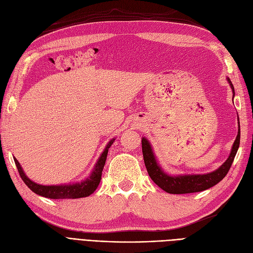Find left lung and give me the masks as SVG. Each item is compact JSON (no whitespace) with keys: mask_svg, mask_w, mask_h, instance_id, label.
Listing matches in <instances>:
<instances>
[{"mask_svg":"<svg viewBox=\"0 0 253 253\" xmlns=\"http://www.w3.org/2000/svg\"><path fill=\"white\" fill-rule=\"evenodd\" d=\"M228 82L230 83L232 88V93L234 97V87L230 79L227 78ZM241 139V129H240V121H239V132L232 145L231 153L226 162L221 165L217 170L207 174H193V175H177L171 176L162 170V168L157 164L156 157L153 153L152 147L147 138H142V154L143 160L147 171L150 175L151 179L154 181L156 185L165 190L166 192L171 194H186V193H194L201 192V191L209 189L215 186L221 179H223L227 173L230 170V167L233 163L234 157L236 155L237 149L240 147Z\"/></svg>","mask_w":253,"mask_h":253,"instance_id":"obj_1","label":"left lung"}]
</instances>
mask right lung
<instances>
[{
    "instance_id": "1",
    "label": "right lung",
    "mask_w": 253,
    "mask_h": 253,
    "mask_svg": "<svg viewBox=\"0 0 253 253\" xmlns=\"http://www.w3.org/2000/svg\"><path fill=\"white\" fill-rule=\"evenodd\" d=\"M115 138L110 140V142L106 144L104 151L102 152L101 156L99 157L98 162L94 168L93 172L86 179L82 180L81 182L76 183H70V185H59V186H43L36 183L35 181L30 180L27 176L25 175L24 171H23L21 165L14 157V164L17 166V169L19 171V174L21 176L22 180L25 182V185L35 192L38 195H41L47 198H52V200H64V198H81L86 197L94 193V191L99 186V182L101 180V175L103 168L105 165L106 156H108V152L111 145L113 144Z\"/></svg>"
}]
</instances>
